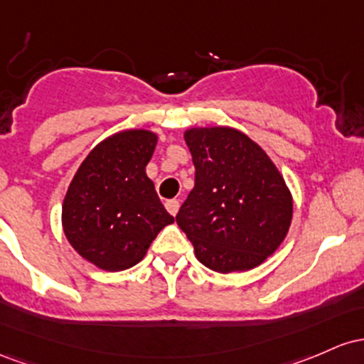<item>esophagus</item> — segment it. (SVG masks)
I'll return each mask as SVG.
<instances>
[{"label":"esophagus","instance_id":"esophagus-1","mask_svg":"<svg viewBox=\"0 0 364 364\" xmlns=\"http://www.w3.org/2000/svg\"><path fill=\"white\" fill-rule=\"evenodd\" d=\"M165 208L168 210L170 215H177L178 208H181V203H178V199H168V201L165 203Z\"/></svg>","mask_w":364,"mask_h":364}]
</instances>
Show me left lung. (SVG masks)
Wrapping results in <instances>:
<instances>
[{
  "instance_id": "left-lung-1",
  "label": "left lung",
  "mask_w": 364,
  "mask_h": 364,
  "mask_svg": "<svg viewBox=\"0 0 364 364\" xmlns=\"http://www.w3.org/2000/svg\"><path fill=\"white\" fill-rule=\"evenodd\" d=\"M186 142L196 182L175 220L196 258L218 273L258 267L291 227L292 198L280 171L239 130L191 129Z\"/></svg>"
}]
</instances>
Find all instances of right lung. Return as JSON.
<instances>
[{
    "label": "right lung",
    "mask_w": 364,
    "mask_h": 364,
    "mask_svg": "<svg viewBox=\"0 0 364 364\" xmlns=\"http://www.w3.org/2000/svg\"><path fill=\"white\" fill-rule=\"evenodd\" d=\"M156 136L125 130L94 148L68 187L63 230L96 267L122 272L137 264L163 227L173 223L146 175Z\"/></svg>",
    "instance_id": "add662e5"
}]
</instances>
